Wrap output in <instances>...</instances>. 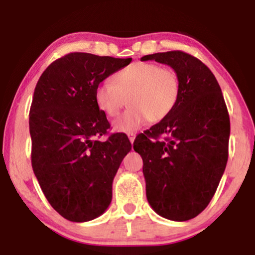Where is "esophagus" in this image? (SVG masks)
Masks as SVG:
<instances>
[{"instance_id": "34e87169", "label": "esophagus", "mask_w": 255, "mask_h": 255, "mask_svg": "<svg viewBox=\"0 0 255 255\" xmlns=\"http://www.w3.org/2000/svg\"><path fill=\"white\" fill-rule=\"evenodd\" d=\"M128 138H129V141L133 144L134 139H135V134H134V133H128Z\"/></svg>"}]
</instances>
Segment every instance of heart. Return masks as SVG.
<instances>
[{
    "instance_id": "obj_1",
    "label": "heart",
    "mask_w": 255,
    "mask_h": 255,
    "mask_svg": "<svg viewBox=\"0 0 255 255\" xmlns=\"http://www.w3.org/2000/svg\"><path fill=\"white\" fill-rule=\"evenodd\" d=\"M111 83H99L94 91L97 108L116 117L129 103L130 108L114 123L117 132L130 133L146 122H159L174 110L180 96V78L173 69L153 63H135L115 72Z\"/></svg>"
}]
</instances>
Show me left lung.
<instances>
[{
  "label": "left lung",
  "mask_w": 255,
  "mask_h": 255,
  "mask_svg": "<svg viewBox=\"0 0 255 255\" xmlns=\"http://www.w3.org/2000/svg\"><path fill=\"white\" fill-rule=\"evenodd\" d=\"M174 70L180 96L174 110L144 134L133 147L142 158L146 197L166 219L186 222L208 206L225 170L230 119L219 83L205 64L181 52L155 53Z\"/></svg>",
  "instance_id": "left-lung-1"
}]
</instances>
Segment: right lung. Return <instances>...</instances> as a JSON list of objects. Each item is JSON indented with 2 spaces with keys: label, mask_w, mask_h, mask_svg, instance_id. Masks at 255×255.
Instances as JSON below:
<instances>
[{
  "label": "right lung",
  "mask_w": 255,
  "mask_h": 255,
  "mask_svg": "<svg viewBox=\"0 0 255 255\" xmlns=\"http://www.w3.org/2000/svg\"><path fill=\"white\" fill-rule=\"evenodd\" d=\"M130 61L70 53L36 85L29 115L32 169L50 206L70 222H89L108 209L115 175L132 149L123 133L98 140L110 123L94 102L97 86Z\"/></svg>",
  "instance_id": "1"
}]
</instances>
